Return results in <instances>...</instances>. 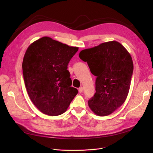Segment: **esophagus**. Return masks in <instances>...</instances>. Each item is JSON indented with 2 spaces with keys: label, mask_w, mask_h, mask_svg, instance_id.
<instances>
[{
  "label": "esophagus",
  "mask_w": 153,
  "mask_h": 153,
  "mask_svg": "<svg viewBox=\"0 0 153 153\" xmlns=\"http://www.w3.org/2000/svg\"><path fill=\"white\" fill-rule=\"evenodd\" d=\"M78 91H79V93H81L83 92V88L82 87H80L79 89H78Z\"/></svg>",
  "instance_id": "esophagus-1"
}]
</instances>
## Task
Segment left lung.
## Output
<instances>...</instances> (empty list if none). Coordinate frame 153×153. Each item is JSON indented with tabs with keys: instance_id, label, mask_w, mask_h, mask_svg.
Returning <instances> with one entry per match:
<instances>
[{
	"instance_id": "8db88e82",
	"label": "left lung",
	"mask_w": 153,
	"mask_h": 153,
	"mask_svg": "<svg viewBox=\"0 0 153 153\" xmlns=\"http://www.w3.org/2000/svg\"><path fill=\"white\" fill-rule=\"evenodd\" d=\"M79 58L96 76L95 94L88 102L98 116H107L125 102L129 92L133 63L126 48L117 41L83 50Z\"/></svg>"
}]
</instances>
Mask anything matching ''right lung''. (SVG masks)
I'll return each instance as SVG.
<instances>
[{"mask_svg":"<svg viewBox=\"0 0 153 153\" xmlns=\"http://www.w3.org/2000/svg\"><path fill=\"white\" fill-rule=\"evenodd\" d=\"M78 47L44 36L27 48L22 62L23 79L36 107L49 116L62 114L78 93L71 87L68 65Z\"/></svg>","mask_w":153,"mask_h":153,"instance_id":"add662e5","label":"right lung"}]
</instances>
